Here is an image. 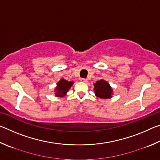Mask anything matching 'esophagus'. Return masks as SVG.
<instances>
[{
	"instance_id": "34e87169",
	"label": "esophagus",
	"mask_w": 160,
	"mask_h": 160,
	"mask_svg": "<svg viewBox=\"0 0 160 160\" xmlns=\"http://www.w3.org/2000/svg\"><path fill=\"white\" fill-rule=\"evenodd\" d=\"M80 80H81V82H85V83H88V80L87 79H85V78H82Z\"/></svg>"
}]
</instances>
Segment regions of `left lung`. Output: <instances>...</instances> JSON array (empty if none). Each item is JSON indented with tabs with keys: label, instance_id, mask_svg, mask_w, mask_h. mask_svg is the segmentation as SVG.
Instances as JSON below:
<instances>
[{
	"label": "left lung",
	"instance_id": "left-lung-1",
	"mask_svg": "<svg viewBox=\"0 0 160 160\" xmlns=\"http://www.w3.org/2000/svg\"><path fill=\"white\" fill-rule=\"evenodd\" d=\"M94 90L95 95L102 99H109L112 97L113 90L109 84L104 80L97 81L94 84Z\"/></svg>",
	"mask_w": 160,
	"mask_h": 160
}]
</instances>
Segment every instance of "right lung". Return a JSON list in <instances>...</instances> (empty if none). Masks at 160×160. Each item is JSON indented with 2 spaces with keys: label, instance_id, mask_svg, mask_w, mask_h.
I'll return each instance as SVG.
<instances>
[{
  "label": "right lung",
  "instance_id": "right-lung-1",
  "mask_svg": "<svg viewBox=\"0 0 160 160\" xmlns=\"http://www.w3.org/2000/svg\"><path fill=\"white\" fill-rule=\"evenodd\" d=\"M72 84H73V81L69 82V81H67L63 79V78H62V79H61L60 81L57 83V86H56V88L55 89V95L56 97H61L66 96V93L68 92L69 89L71 88Z\"/></svg>",
  "mask_w": 160,
  "mask_h": 160
}]
</instances>
